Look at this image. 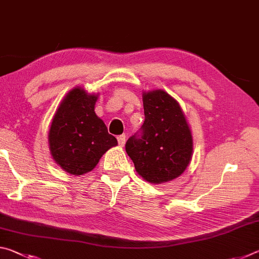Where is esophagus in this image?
<instances>
[{
  "mask_svg": "<svg viewBox=\"0 0 259 259\" xmlns=\"http://www.w3.org/2000/svg\"><path fill=\"white\" fill-rule=\"evenodd\" d=\"M125 138H126L125 135H121V136H119V137H117V142H119L121 146H123L125 144Z\"/></svg>",
  "mask_w": 259,
  "mask_h": 259,
  "instance_id": "obj_1",
  "label": "esophagus"
}]
</instances>
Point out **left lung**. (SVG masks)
<instances>
[{
	"mask_svg": "<svg viewBox=\"0 0 259 259\" xmlns=\"http://www.w3.org/2000/svg\"><path fill=\"white\" fill-rule=\"evenodd\" d=\"M145 121L126 140L125 151L136 171L147 182L161 184L185 171L193 139L179 104L163 90L143 95Z\"/></svg>",
	"mask_w": 259,
	"mask_h": 259,
	"instance_id": "1",
	"label": "left lung"
}]
</instances>
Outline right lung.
Here are the masks:
<instances>
[{
	"label": "right lung",
	"instance_id": "add662e5",
	"mask_svg": "<svg viewBox=\"0 0 259 259\" xmlns=\"http://www.w3.org/2000/svg\"><path fill=\"white\" fill-rule=\"evenodd\" d=\"M96 102L97 95L75 88L60 104L50 126L52 157L65 171L75 176L91 171L104 153L117 145L116 138L96 115Z\"/></svg>",
	"mask_w": 259,
	"mask_h": 259
}]
</instances>
